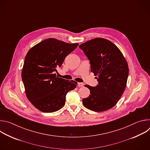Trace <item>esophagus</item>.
I'll return each mask as SVG.
<instances>
[{"mask_svg":"<svg viewBox=\"0 0 150 150\" xmlns=\"http://www.w3.org/2000/svg\"><path fill=\"white\" fill-rule=\"evenodd\" d=\"M78 85L79 87H83V86L84 84H83V83H82V82H79V83H78Z\"/></svg>","mask_w":150,"mask_h":150,"instance_id":"34e87169","label":"esophagus"}]
</instances>
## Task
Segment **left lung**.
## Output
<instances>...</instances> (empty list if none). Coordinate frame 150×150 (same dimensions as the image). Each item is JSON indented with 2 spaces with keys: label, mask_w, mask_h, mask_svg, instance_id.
I'll use <instances>...</instances> for the list:
<instances>
[{
  "label": "left lung",
  "mask_w": 150,
  "mask_h": 150,
  "mask_svg": "<svg viewBox=\"0 0 150 150\" xmlns=\"http://www.w3.org/2000/svg\"><path fill=\"white\" fill-rule=\"evenodd\" d=\"M79 47L90 60L91 71L98 81L96 87L85 85L90 94L82 100L83 105L94 112L112 108L123 93L129 74L123 55L112 42L102 38L89 40Z\"/></svg>",
  "instance_id": "8db88e82"
}]
</instances>
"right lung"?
<instances>
[{
  "instance_id": "add662e5",
  "label": "right lung",
  "mask_w": 150,
  "mask_h": 150,
  "mask_svg": "<svg viewBox=\"0 0 150 150\" xmlns=\"http://www.w3.org/2000/svg\"><path fill=\"white\" fill-rule=\"evenodd\" d=\"M78 46L48 38L28 52L21 76L28 99L39 110L52 113L62 109L67 93L76 87L77 82L57 77L55 72Z\"/></svg>"
}]
</instances>
